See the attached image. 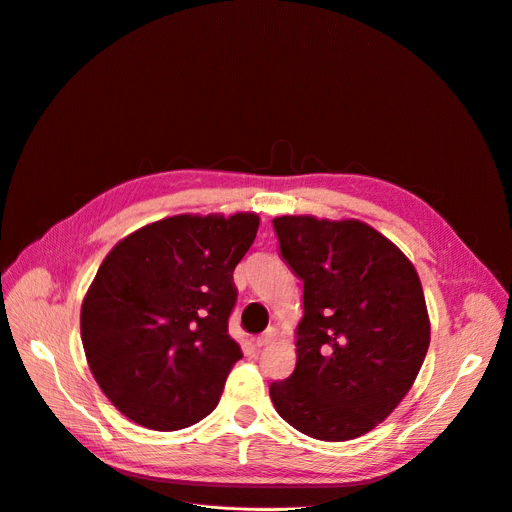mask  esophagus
Instances as JSON below:
<instances>
[{"label": "esophagus", "mask_w": 512, "mask_h": 512, "mask_svg": "<svg viewBox=\"0 0 512 512\" xmlns=\"http://www.w3.org/2000/svg\"><path fill=\"white\" fill-rule=\"evenodd\" d=\"M275 337H277L275 328H266L262 335H258V337L254 339V345H256V347H266V345H270V343L275 341Z\"/></svg>", "instance_id": "obj_1"}]
</instances>
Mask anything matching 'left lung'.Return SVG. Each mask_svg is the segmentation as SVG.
Here are the masks:
<instances>
[{"label":"left lung","instance_id":"1","mask_svg":"<svg viewBox=\"0 0 512 512\" xmlns=\"http://www.w3.org/2000/svg\"><path fill=\"white\" fill-rule=\"evenodd\" d=\"M279 252L304 283L295 370L270 384L289 426L326 442L364 436L397 409L430 347L411 260L364 221L273 219Z\"/></svg>","mask_w":512,"mask_h":512}]
</instances>
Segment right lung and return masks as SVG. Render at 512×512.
Listing matches in <instances>:
<instances>
[{"mask_svg":"<svg viewBox=\"0 0 512 512\" xmlns=\"http://www.w3.org/2000/svg\"><path fill=\"white\" fill-rule=\"evenodd\" d=\"M256 213L175 215L111 248L80 310L86 362L113 407L157 432L213 411L242 349L229 337L233 270Z\"/></svg>","mask_w":512,"mask_h":512,"instance_id":"right-lung-1","label":"right lung"}]
</instances>
